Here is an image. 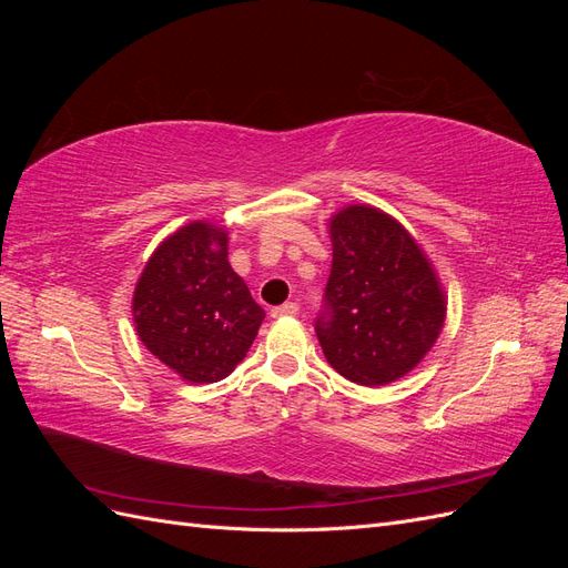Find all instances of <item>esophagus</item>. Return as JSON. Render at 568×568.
<instances>
[{"instance_id":"1","label":"esophagus","mask_w":568,"mask_h":568,"mask_svg":"<svg viewBox=\"0 0 568 568\" xmlns=\"http://www.w3.org/2000/svg\"><path fill=\"white\" fill-rule=\"evenodd\" d=\"M298 311H301L298 303H284V305L272 307V317H296Z\"/></svg>"}]
</instances>
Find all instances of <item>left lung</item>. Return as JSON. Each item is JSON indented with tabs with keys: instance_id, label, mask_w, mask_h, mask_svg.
I'll use <instances>...</instances> for the list:
<instances>
[{
	"instance_id": "left-lung-1",
	"label": "left lung",
	"mask_w": 568,
	"mask_h": 568,
	"mask_svg": "<svg viewBox=\"0 0 568 568\" xmlns=\"http://www.w3.org/2000/svg\"><path fill=\"white\" fill-rule=\"evenodd\" d=\"M332 272L315 334L341 376L359 386L400 379L432 351L445 298L432 263L398 220L351 205L334 215Z\"/></svg>"
}]
</instances>
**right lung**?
<instances>
[{
    "instance_id": "add662e5",
    "label": "right lung",
    "mask_w": 568,
    "mask_h": 568,
    "mask_svg": "<svg viewBox=\"0 0 568 568\" xmlns=\"http://www.w3.org/2000/svg\"><path fill=\"white\" fill-rule=\"evenodd\" d=\"M132 313L144 346L192 384L230 376L265 317L227 261V232L209 222H192L156 248Z\"/></svg>"
}]
</instances>
